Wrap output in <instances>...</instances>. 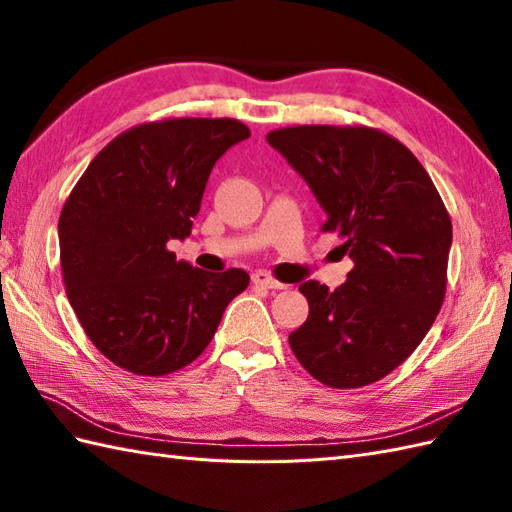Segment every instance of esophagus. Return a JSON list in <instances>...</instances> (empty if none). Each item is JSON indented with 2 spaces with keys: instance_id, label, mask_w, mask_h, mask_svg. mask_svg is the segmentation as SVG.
<instances>
[{
  "instance_id": "1",
  "label": "esophagus",
  "mask_w": 512,
  "mask_h": 512,
  "mask_svg": "<svg viewBox=\"0 0 512 512\" xmlns=\"http://www.w3.org/2000/svg\"><path fill=\"white\" fill-rule=\"evenodd\" d=\"M250 279H253L255 286H262L268 290H284L286 288V284H281V281H277L273 275L266 273V270H255Z\"/></svg>"
}]
</instances>
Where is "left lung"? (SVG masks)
<instances>
[{"instance_id": "left-lung-1", "label": "left lung", "mask_w": 512, "mask_h": 512, "mask_svg": "<svg viewBox=\"0 0 512 512\" xmlns=\"http://www.w3.org/2000/svg\"><path fill=\"white\" fill-rule=\"evenodd\" d=\"M268 145L308 182L354 268L343 286L301 284L306 323L290 332L297 361L334 389L372 385L427 336L447 292L451 217L418 158L363 125L275 129Z\"/></svg>"}]
</instances>
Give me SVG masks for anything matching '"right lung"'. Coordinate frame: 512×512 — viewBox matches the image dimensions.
<instances>
[{"label": "right lung", "instance_id": "add662e5", "mask_svg": "<svg viewBox=\"0 0 512 512\" xmlns=\"http://www.w3.org/2000/svg\"><path fill=\"white\" fill-rule=\"evenodd\" d=\"M250 136L235 118H167L127 129L76 182L59 217L70 306L105 358L136 376L187 367L211 343L248 273H206L167 248L191 235L206 180Z\"/></svg>", "mask_w": 512, "mask_h": 512}]
</instances>
